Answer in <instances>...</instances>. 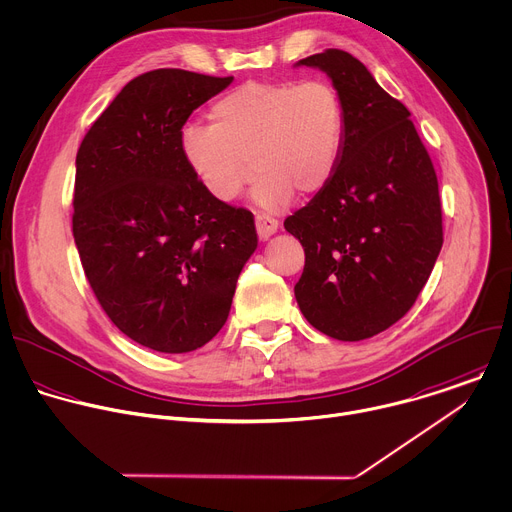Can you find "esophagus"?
Masks as SVG:
<instances>
[{
	"instance_id": "esophagus-1",
	"label": "esophagus",
	"mask_w": 512,
	"mask_h": 512,
	"mask_svg": "<svg viewBox=\"0 0 512 512\" xmlns=\"http://www.w3.org/2000/svg\"><path fill=\"white\" fill-rule=\"evenodd\" d=\"M278 230V220L268 214H256V232L260 240H268Z\"/></svg>"
}]
</instances>
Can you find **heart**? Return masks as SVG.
I'll return each instance as SVG.
<instances>
[{"mask_svg": "<svg viewBox=\"0 0 512 512\" xmlns=\"http://www.w3.org/2000/svg\"><path fill=\"white\" fill-rule=\"evenodd\" d=\"M210 124H188L180 150L218 202H232L260 174L254 200L280 208L330 182L342 146L344 114L324 80L248 82L212 104Z\"/></svg>", "mask_w": 512, "mask_h": 512, "instance_id": "obj_1", "label": "heart"}]
</instances>
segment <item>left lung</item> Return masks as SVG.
<instances>
[{"label": "left lung", "instance_id": "left-lung-1", "mask_svg": "<svg viewBox=\"0 0 512 512\" xmlns=\"http://www.w3.org/2000/svg\"><path fill=\"white\" fill-rule=\"evenodd\" d=\"M298 66L328 74L344 130L330 182L284 220L306 256L294 294L316 330L356 342L398 322L424 288L442 248L438 180L410 112L362 62L326 50Z\"/></svg>", "mask_w": 512, "mask_h": 512}]
</instances>
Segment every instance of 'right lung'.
Segmentation results:
<instances>
[{
    "instance_id": "add662e5",
    "label": "right lung",
    "mask_w": 512,
    "mask_h": 512,
    "mask_svg": "<svg viewBox=\"0 0 512 512\" xmlns=\"http://www.w3.org/2000/svg\"><path fill=\"white\" fill-rule=\"evenodd\" d=\"M232 80L146 72L76 156L72 230L86 278L120 332L156 352H192L220 332L258 246L252 212L214 200L180 150L190 114Z\"/></svg>"
}]
</instances>
